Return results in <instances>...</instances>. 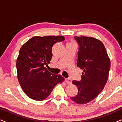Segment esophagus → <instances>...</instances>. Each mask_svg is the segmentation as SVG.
Returning a JSON list of instances; mask_svg holds the SVG:
<instances>
[{
  "mask_svg": "<svg viewBox=\"0 0 122 122\" xmlns=\"http://www.w3.org/2000/svg\"><path fill=\"white\" fill-rule=\"evenodd\" d=\"M65 81H66V83H68V84H71V78H66V79H65Z\"/></svg>",
  "mask_w": 122,
  "mask_h": 122,
  "instance_id": "1",
  "label": "esophagus"
}]
</instances>
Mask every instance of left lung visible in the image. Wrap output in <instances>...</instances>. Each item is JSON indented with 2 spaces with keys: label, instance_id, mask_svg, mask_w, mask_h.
<instances>
[{
  "label": "left lung",
  "instance_id": "1",
  "mask_svg": "<svg viewBox=\"0 0 122 122\" xmlns=\"http://www.w3.org/2000/svg\"><path fill=\"white\" fill-rule=\"evenodd\" d=\"M78 44V67L83 70L81 80L73 81L78 93L71 97L79 104L90 102L102 91L107 81L111 62L104 44L96 38L75 36Z\"/></svg>",
  "mask_w": 122,
  "mask_h": 122
}]
</instances>
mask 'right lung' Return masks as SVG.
<instances>
[{
    "instance_id": "right-lung-1",
    "label": "right lung",
    "mask_w": 122,
    "mask_h": 122,
    "mask_svg": "<svg viewBox=\"0 0 122 122\" xmlns=\"http://www.w3.org/2000/svg\"><path fill=\"white\" fill-rule=\"evenodd\" d=\"M64 39L63 36H34L21 47L16 64L18 79L28 97L43 101L64 81L61 75L51 74L44 67L52 58L53 45Z\"/></svg>"
}]
</instances>
